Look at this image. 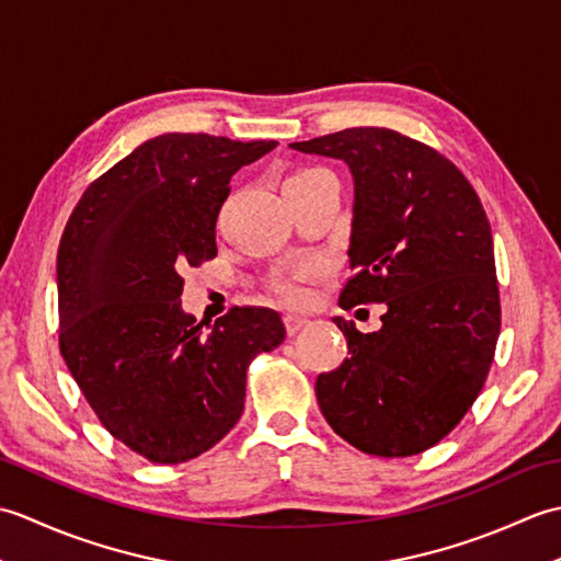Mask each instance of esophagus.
Here are the masks:
<instances>
[{"mask_svg":"<svg viewBox=\"0 0 561 561\" xmlns=\"http://www.w3.org/2000/svg\"><path fill=\"white\" fill-rule=\"evenodd\" d=\"M284 325H287L289 335H296V332L304 330L308 325V320L299 318V316H284Z\"/></svg>","mask_w":561,"mask_h":561,"instance_id":"obj_1","label":"esophagus"}]
</instances>
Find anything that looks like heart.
Instances as JSON below:
<instances>
[{"label":"heart","instance_id":"b5f03b06","mask_svg":"<svg viewBox=\"0 0 561 561\" xmlns=\"http://www.w3.org/2000/svg\"><path fill=\"white\" fill-rule=\"evenodd\" d=\"M311 171H316V169L299 171V173H294L291 178H299V175H306V173H311ZM274 291H277L279 299H282L284 304H289V306H299V304L306 301V291L299 287V284H294V282H284V279H282V282L274 284Z\"/></svg>","mask_w":561,"mask_h":561}]
</instances>
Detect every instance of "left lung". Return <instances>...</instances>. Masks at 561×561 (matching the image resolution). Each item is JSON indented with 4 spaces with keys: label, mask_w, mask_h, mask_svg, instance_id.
Masks as SVG:
<instances>
[{
    "label": "left lung",
    "mask_w": 561,
    "mask_h": 561,
    "mask_svg": "<svg viewBox=\"0 0 561 561\" xmlns=\"http://www.w3.org/2000/svg\"><path fill=\"white\" fill-rule=\"evenodd\" d=\"M289 147L350 165L352 277L340 306L388 308L366 335L335 318L350 356L318 376L320 412L368 456H416L460 424L494 362L502 301L482 202L444 153L388 127Z\"/></svg>",
    "instance_id": "1"
}]
</instances>
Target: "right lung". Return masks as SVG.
<instances>
[{
	"instance_id": "right-lung-1",
	"label": "right lung",
	"mask_w": 561,
	"mask_h": 561,
	"mask_svg": "<svg viewBox=\"0 0 561 561\" xmlns=\"http://www.w3.org/2000/svg\"><path fill=\"white\" fill-rule=\"evenodd\" d=\"M277 141L169 133L99 175L57 250L59 352L111 436L159 465L187 462L241 420L250 362L284 342L279 313L233 306L202 330L183 270L217 257L231 175Z\"/></svg>"
}]
</instances>
